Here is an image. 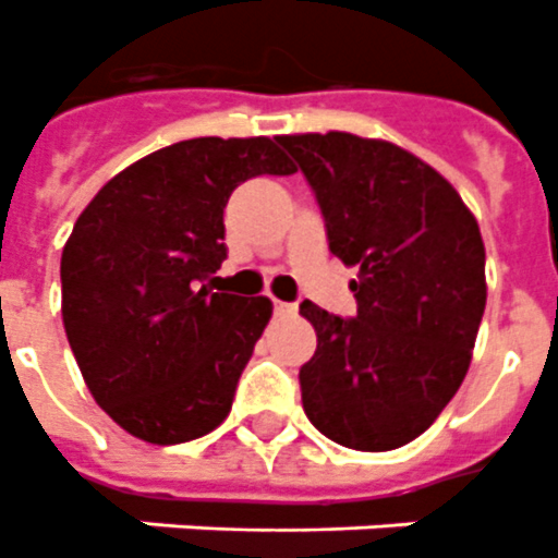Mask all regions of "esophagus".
Returning <instances> with one entry per match:
<instances>
[{
  "instance_id": "1",
  "label": "esophagus",
  "mask_w": 558,
  "mask_h": 558,
  "mask_svg": "<svg viewBox=\"0 0 558 558\" xmlns=\"http://www.w3.org/2000/svg\"><path fill=\"white\" fill-rule=\"evenodd\" d=\"M274 311H276V316H291L293 311H296V305H293V302L274 300Z\"/></svg>"
}]
</instances>
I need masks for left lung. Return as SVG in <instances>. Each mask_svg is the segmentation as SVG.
I'll use <instances>...</instances> for the list:
<instances>
[{
    "mask_svg": "<svg viewBox=\"0 0 558 558\" xmlns=\"http://www.w3.org/2000/svg\"><path fill=\"white\" fill-rule=\"evenodd\" d=\"M276 141L314 190L331 253L360 270L351 319L300 305L316 331L302 409L340 447H405L470 368L487 305L478 221L438 169L398 144L351 132Z\"/></svg>",
    "mask_w": 558,
    "mask_h": 558,
    "instance_id": "8db88e82",
    "label": "left lung"
}]
</instances>
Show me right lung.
<instances>
[{
    "instance_id": "add662e5",
    "label": "right lung",
    "mask_w": 558,
    "mask_h": 558,
    "mask_svg": "<svg viewBox=\"0 0 558 558\" xmlns=\"http://www.w3.org/2000/svg\"><path fill=\"white\" fill-rule=\"evenodd\" d=\"M296 167L270 137H193L111 178L62 247V325L83 380L129 435L172 447L230 414L267 296L213 293L235 186Z\"/></svg>"
}]
</instances>
